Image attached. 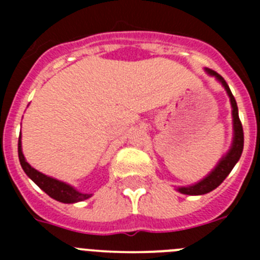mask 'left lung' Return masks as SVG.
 <instances>
[{
    "label": "left lung",
    "mask_w": 260,
    "mask_h": 260,
    "mask_svg": "<svg viewBox=\"0 0 260 260\" xmlns=\"http://www.w3.org/2000/svg\"><path fill=\"white\" fill-rule=\"evenodd\" d=\"M208 74L215 75L217 79L222 83V86L225 87L226 92H228L229 98H231L232 108H233V126H234V139H233V146H232L231 151L228 152V155L221 158V161L219 162V165L213 169L212 173L208 177H206L203 181L195 183V185L189 186V187H180L178 191L182 192L186 195H203L207 194V192L215 190L222 181L228 177V174L231 173L232 169L234 168V165L237 164V161L240 160L241 155H242L243 151V128L242 123H241L240 116H238V108L237 103H236V99H234L233 93H232L231 88H229L228 83L225 82L224 78L220 74H217L216 71L210 70L208 69Z\"/></svg>",
    "instance_id": "obj_1"
}]
</instances>
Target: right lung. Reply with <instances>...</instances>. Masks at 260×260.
I'll return each instance as SVG.
<instances>
[{
  "label": "right lung",
  "instance_id": "obj_1",
  "mask_svg": "<svg viewBox=\"0 0 260 260\" xmlns=\"http://www.w3.org/2000/svg\"><path fill=\"white\" fill-rule=\"evenodd\" d=\"M18 156H19V161L22 165L23 171L27 176L31 178L36 185L40 187L43 191L47 192L50 198L56 199V201L62 202V203H75V202L86 201L91 197V194H82V192L77 191L74 187H71L70 185L57 181L54 178L45 176V174L40 173L36 169L31 167L28 162L26 161V158L23 156L22 152V144H20V138L18 141Z\"/></svg>",
  "mask_w": 260,
  "mask_h": 260
}]
</instances>
